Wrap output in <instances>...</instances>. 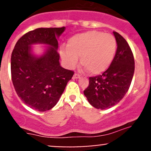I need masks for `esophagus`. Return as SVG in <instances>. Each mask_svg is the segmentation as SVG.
<instances>
[{
  "label": "esophagus",
  "mask_w": 151,
  "mask_h": 151,
  "mask_svg": "<svg viewBox=\"0 0 151 151\" xmlns=\"http://www.w3.org/2000/svg\"><path fill=\"white\" fill-rule=\"evenodd\" d=\"M73 78H74V79H79V78H80V75L79 74H77V73H75V74H74V76H73Z\"/></svg>",
  "instance_id": "obj_1"
}]
</instances>
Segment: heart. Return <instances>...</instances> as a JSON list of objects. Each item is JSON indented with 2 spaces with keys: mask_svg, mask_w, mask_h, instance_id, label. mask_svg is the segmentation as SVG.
<instances>
[{
  "mask_svg": "<svg viewBox=\"0 0 151 151\" xmlns=\"http://www.w3.org/2000/svg\"><path fill=\"white\" fill-rule=\"evenodd\" d=\"M117 50L115 38L109 33L90 30L73 36L67 47L61 48L60 57L65 64L74 68L80 62L92 74L104 72L110 66Z\"/></svg>",
  "mask_w": 151,
  "mask_h": 151,
  "instance_id": "heart-1",
  "label": "heart"
}]
</instances>
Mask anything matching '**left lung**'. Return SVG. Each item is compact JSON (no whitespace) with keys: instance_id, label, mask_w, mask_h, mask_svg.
Masks as SVG:
<instances>
[{"instance_id":"obj_1","label":"left lung","mask_w":151,"mask_h":151,"mask_svg":"<svg viewBox=\"0 0 151 151\" xmlns=\"http://www.w3.org/2000/svg\"><path fill=\"white\" fill-rule=\"evenodd\" d=\"M117 42L115 58L101 75L90 77L84 91L88 102L99 109L111 108L118 104L127 93L134 72L133 53L126 39L113 32Z\"/></svg>"}]
</instances>
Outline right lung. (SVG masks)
<instances>
[{
	"instance_id": "right-lung-1",
	"label": "right lung",
	"mask_w": 151,
	"mask_h": 151,
	"mask_svg": "<svg viewBox=\"0 0 151 151\" xmlns=\"http://www.w3.org/2000/svg\"><path fill=\"white\" fill-rule=\"evenodd\" d=\"M62 28H40L29 31L15 45L11 58V73L18 96L25 104L39 112L55 106L74 71L60 66L58 39ZM47 46L40 56L32 53L31 46Z\"/></svg>"
}]
</instances>
